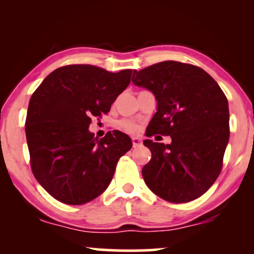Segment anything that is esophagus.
I'll return each instance as SVG.
<instances>
[{
  "mask_svg": "<svg viewBox=\"0 0 254 254\" xmlns=\"http://www.w3.org/2000/svg\"><path fill=\"white\" fill-rule=\"evenodd\" d=\"M131 142H133V147L134 148L138 147V145H141V143H142L141 138H138V137H131Z\"/></svg>",
  "mask_w": 254,
  "mask_h": 254,
  "instance_id": "34e87169",
  "label": "esophagus"
}]
</instances>
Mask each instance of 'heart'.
Masks as SVG:
<instances>
[{
  "mask_svg": "<svg viewBox=\"0 0 254 254\" xmlns=\"http://www.w3.org/2000/svg\"><path fill=\"white\" fill-rule=\"evenodd\" d=\"M120 126L124 130L129 131V133H137L140 130V126L131 120H123L120 123Z\"/></svg>",
  "mask_w": 254,
  "mask_h": 254,
  "instance_id": "b5f03b06",
  "label": "heart"
}]
</instances>
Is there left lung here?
I'll return each mask as SVG.
<instances>
[{
    "label": "left lung",
    "instance_id": "1",
    "mask_svg": "<svg viewBox=\"0 0 254 254\" xmlns=\"http://www.w3.org/2000/svg\"><path fill=\"white\" fill-rule=\"evenodd\" d=\"M131 82L154 93L157 112L144 140L151 159L142 169L144 183L169 202H190L206 193L223 165L229 128L228 99L211 76L196 65L163 61L133 71Z\"/></svg>",
    "mask_w": 254,
    "mask_h": 254
}]
</instances>
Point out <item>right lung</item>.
Wrapping results in <instances>:
<instances>
[{"instance_id":"1","label":"right lung","mask_w":254,"mask_h":254,"mask_svg":"<svg viewBox=\"0 0 254 254\" xmlns=\"http://www.w3.org/2000/svg\"><path fill=\"white\" fill-rule=\"evenodd\" d=\"M131 70L110 72L91 64L55 69L33 92L25 133L38 183L65 204H83L110 185L117 163L131 148L123 131L102 138L89 130L130 83Z\"/></svg>"}]
</instances>
